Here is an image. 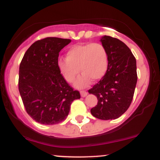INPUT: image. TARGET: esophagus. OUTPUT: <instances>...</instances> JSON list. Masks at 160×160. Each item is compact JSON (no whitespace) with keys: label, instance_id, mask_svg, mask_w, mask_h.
Wrapping results in <instances>:
<instances>
[{"label":"esophagus","instance_id":"esophagus-1","mask_svg":"<svg viewBox=\"0 0 160 160\" xmlns=\"http://www.w3.org/2000/svg\"><path fill=\"white\" fill-rule=\"evenodd\" d=\"M80 95L82 97H86L87 95V92L86 91H80Z\"/></svg>","mask_w":160,"mask_h":160}]
</instances>
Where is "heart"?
Segmentation results:
<instances>
[{
  "mask_svg": "<svg viewBox=\"0 0 160 160\" xmlns=\"http://www.w3.org/2000/svg\"><path fill=\"white\" fill-rule=\"evenodd\" d=\"M67 58L57 62L58 70L68 82L74 80L80 71L81 76L76 81L77 87L83 88L93 80H101L108 68V55L101 43H89L74 45L67 52Z\"/></svg>",
  "mask_w": 160,
  "mask_h": 160,
  "instance_id": "b5f03b06",
  "label": "heart"
}]
</instances>
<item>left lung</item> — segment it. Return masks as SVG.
I'll use <instances>...</instances> for the list:
<instances>
[{"label":"left lung","mask_w":160,"mask_h":160,"mask_svg":"<svg viewBox=\"0 0 160 160\" xmlns=\"http://www.w3.org/2000/svg\"><path fill=\"white\" fill-rule=\"evenodd\" d=\"M100 41L108 52V68L105 75L89 90L98 98L90 112L100 120H115L127 111L132 101L138 80L136 59L117 38L105 35Z\"/></svg>","instance_id":"1"}]
</instances>
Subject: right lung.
<instances>
[{"label":"right lung","mask_w":160,"mask_h":160,"mask_svg":"<svg viewBox=\"0 0 160 160\" xmlns=\"http://www.w3.org/2000/svg\"><path fill=\"white\" fill-rule=\"evenodd\" d=\"M71 40L46 38L28 49L19 65V90L27 113L40 124L66 119L80 92L68 85L58 70L59 52Z\"/></svg>","instance_id":"right-lung-1"}]
</instances>
